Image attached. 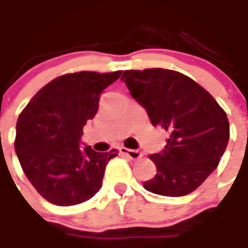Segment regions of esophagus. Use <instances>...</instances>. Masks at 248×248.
I'll use <instances>...</instances> for the list:
<instances>
[{
    "label": "esophagus",
    "instance_id": "esophagus-1",
    "mask_svg": "<svg viewBox=\"0 0 248 248\" xmlns=\"http://www.w3.org/2000/svg\"><path fill=\"white\" fill-rule=\"evenodd\" d=\"M120 153L129 157L131 160H139V158H142V156H143L139 150H132V149L127 148H120Z\"/></svg>",
    "mask_w": 248,
    "mask_h": 248
}]
</instances>
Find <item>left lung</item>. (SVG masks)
<instances>
[{
  "instance_id": "obj_1",
  "label": "left lung",
  "mask_w": 248,
  "mask_h": 248,
  "mask_svg": "<svg viewBox=\"0 0 248 248\" xmlns=\"http://www.w3.org/2000/svg\"><path fill=\"white\" fill-rule=\"evenodd\" d=\"M121 80L150 123L170 132L166 149L150 156L157 174L143 187L170 197L192 193L224 155L229 140L226 113L208 91L175 70H125Z\"/></svg>"
}]
</instances>
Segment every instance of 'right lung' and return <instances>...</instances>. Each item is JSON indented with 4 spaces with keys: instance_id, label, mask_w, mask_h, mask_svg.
I'll return each mask as SVG.
<instances>
[{
    "instance_id": "right-lung-1",
    "label": "right lung",
    "mask_w": 248,
    "mask_h": 248,
    "mask_svg": "<svg viewBox=\"0 0 248 248\" xmlns=\"http://www.w3.org/2000/svg\"><path fill=\"white\" fill-rule=\"evenodd\" d=\"M121 72L63 74L38 91L16 123L15 150L27 179L45 200L74 205L102 187L105 168L117 156L80 149L82 127L95 117L102 91Z\"/></svg>"
}]
</instances>
